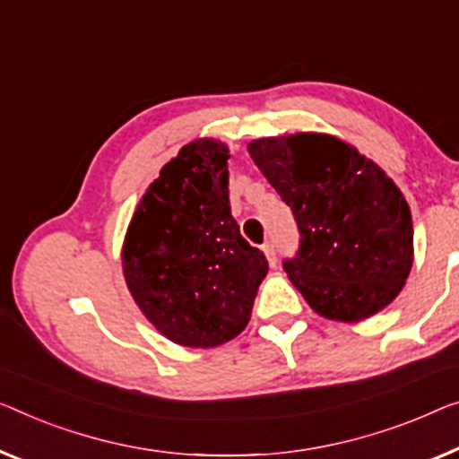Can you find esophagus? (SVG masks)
Instances as JSON below:
<instances>
[{"label":"esophagus","mask_w":459,"mask_h":459,"mask_svg":"<svg viewBox=\"0 0 459 459\" xmlns=\"http://www.w3.org/2000/svg\"><path fill=\"white\" fill-rule=\"evenodd\" d=\"M262 251H264V255H265V259H268V264L272 265V268H276V251H273V245L265 243Z\"/></svg>","instance_id":"esophagus-1"}]
</instances>
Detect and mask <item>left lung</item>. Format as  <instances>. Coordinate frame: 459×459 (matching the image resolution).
<instances>
[{
	"label": "left lung",
	"instance_id": "left-lung-1",
	"mask_svg": "<svg viewBox=\"0 0 459 459\" xmlns=\"http://www.w3.org/2000/svg\"><path fill=\"white\" fill-rule=\"evenodd\" d=\"M300 232L290 282L321 317L354 324L404 289L414 262L406 197L377 162L336 135L300 132L247 143Z\"/></svg>",
	"mask_w": 459,
	"mask_h": 459
}]
</instances>
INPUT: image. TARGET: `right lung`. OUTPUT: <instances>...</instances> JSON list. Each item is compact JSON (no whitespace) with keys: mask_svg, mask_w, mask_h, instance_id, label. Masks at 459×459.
<instances>
[{"mask_svg":"<svg viewBox=\"0 0 459 459\" xmlns=\"http://www.w3.org/2000/svg\"><path fill=\"white\" fill-rule=\"evenodd\" d=\"M229 159L221 140L186 143L142 195L123 241L135 305L179 346L214 348L238 336L268 273L230 214Z\"/></svg>","mask_w":459,"mask_h":459,"instance_id":"obj_1","label":"right lung"}]
</instances>
